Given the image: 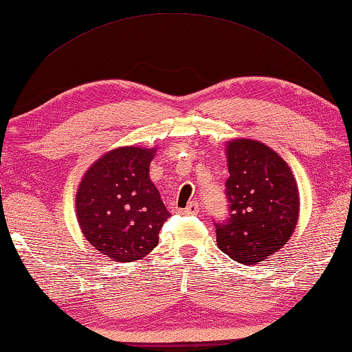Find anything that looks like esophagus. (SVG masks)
<instances>
[{"mask_svg":"<svg viewBox=\"0 0 352 352\" xmlns=\"http://www.w3.org/2000/svg\"><path fill=\"white\" fill-rule=\"evenodd\" d=\"M184 215H197L200 214V204H198L197 201H190L186 208H184L183 210Z\"/></svg>","mask_w":352,"mask_h":352,"instance_id":"34e87169","label":"esophagus"}]
</instances>
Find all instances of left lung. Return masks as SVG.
I'll return each instance as SVG.
<instances>
[{
	"label": "left lung",
	"instance_id": "obj_1",
	"mask_svg": "<svg viewBox=\"0 0 352 352\" xmlns=\"http://www.w3.org/2000/svg\"><path fill=\"white\" fill-rule=\"evenodd\" d=\"M228 169V215L214 223L217 246L241 265L265 261L296 229V178L277 152L245 138L229 142Z\"/></svg>",
	"mask_w": 352,
	"mask_h": 352
}]
</instances>
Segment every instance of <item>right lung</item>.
Segmentation results:
<instances>
[{"label": "right lung", "mask_w": 352, "mask_h": 352, "mask_svg": "<svg viewBox=\"0 0 352 352\" xmlns=\"http://www.w3.org/2000/svg\"><path fill=\"white\" fill-rule=\"evenodd\" d=\"M154 149L118 148L95 162L76 192L86 240L111 260L129 263L158 245L170 214L149 178Z\"/></svg>", "instance_id": "obj_1"}]
</instances>
